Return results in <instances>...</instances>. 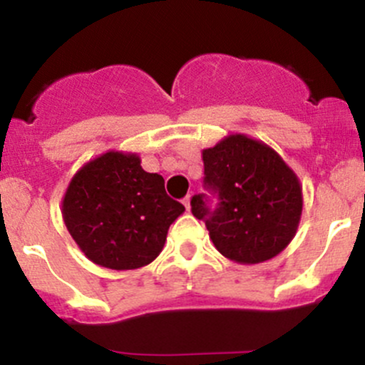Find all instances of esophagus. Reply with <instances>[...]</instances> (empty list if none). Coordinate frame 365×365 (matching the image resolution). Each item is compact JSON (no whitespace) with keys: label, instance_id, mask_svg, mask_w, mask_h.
Instances as JSON below:
<instances>
[{"label":"esophagus","instance_id":"34e87169","mask_svg":"<svg viewBox=\"0 0 365 365\" xmlns=\"http://www.w3.org/2000/svg\"><path fill=\"white\" fill-rule=\"evenodd\" d=\"M183 205H185L187 212H189V210H190V195H187V197L183 199Z\"/></svg>","mask_w":365,"mask_h":365}]
</instances>
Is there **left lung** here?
<instances>
[{"instance_id": "1", "label": "left lung", "mask_w": 365, "mask_h": 365, "mask_svg": "<svg viewBox=\"0 0 365 365\" xmlns=\"http://www.w3.org/2000/svg\"><path fill=\"white\" fill-rule=\"evenodd\" d=\"M206 194L192 215L205 220L215 248L240 264H259L285 250L302 213V187L285 160L262 141L231 134L202 150Z\"/></svg>"}]
</instances>
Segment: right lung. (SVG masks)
Wrapping results in <instances>:
<instances>
[{"label": "right lung", "mask_w": 365, "mask_h": 365, "mask_svg": "<svg viewBox=\"0 0 365 365\" xmlns=\"http://www.w3.org/2000/svg\"><path fill=\"white\" fill-rule=\"evenodd\" d=\"M183 212L163 176L145 171L136 153L113 150L76 171L63 199L64 224L80 250L117 271L150 264Z\"/></svg>", "instance_id": "obj_1"}]
</instances>
